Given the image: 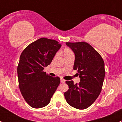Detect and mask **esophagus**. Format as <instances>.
I'll list each match as a JSON object with an SVG mask.
<instances>
[{
  "mask_svg": "<svg viewBox=\"0 0 122 122\" xmlns=\"http://www.w3.org/2000/svg\"><path fill=\"white\" fill-rule=\"evenodd\" d=\"M65 81H66V80H65L64 79H63V78H61V83H65Z\"/></svg>",
  "mask_w": 122,
  "mask_h": 122,
  "instance_id": "esophagus-1",
  "label": "esophagus"
}]
</instances>
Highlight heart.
<instances>
[{
	"label": "heart",
	"instance_id": "heart-1",
	"mask_svg": "<svg viewBox=\"0 0 122 122\" xmlns=\"http://www.w3.org/2000/svg\"><path fill=\"white\" fill-rule=\"evenodd\" d=\"M64 55L66 56V55H69V54H72V52L71 50H70V49H66V50H64Z\"/></svg>",
	"mask_w": 122,
	"mask_h": 122
}]
</instances>
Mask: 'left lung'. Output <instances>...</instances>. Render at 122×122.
<instances>
[{
	"instance_id": "obj_1",
	"label": "left lung",
	"mask_w": 122,
	"mask_h": 122,
	"mask_svg": "<svg viewBox=\"0 0 122 122\" xmlns=\"http://www.w3.org/2000/svg\"><path fill=\"white\" fill-rule=\"evenodd\" d=\"M75 54L73 69L77 70L80 81H66L68 90L64 93L71 106L83 110L90 106L102 91L105 76L104 62L102 56L86 42H66Z\"/></svg>"
}]
</instances>
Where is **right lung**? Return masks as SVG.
I'll return each mask as SVG.
<instances>
[{
    "instance_id": "1",
    "label": "right lung",
    "mask_w": 122,
    "mask_h": 122,
    "mask_svg": "<svg viewBox=\"0 0 122 122\" xmlns=\"http://www.w3.org/2000/svg\"><path fill=\"white\" fill-rule=\"evenodd\" d=\"M61 46L54 39L42 38L29 44L21 53L18 64L19 87L25 100L35 109L46 106L60 83L44 71Z\"/></svg>"
}]
</instances>
